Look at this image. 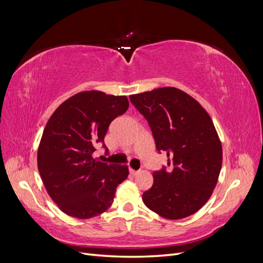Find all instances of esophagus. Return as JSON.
<instances>
[{"label":"esophagus","mask_w":263,"mask_h":263,"mask_svg":"<svg viewBox=\"0 0 263 263\" xmlns=\"http://www.w3.org/2000/svg\"><path fill=\"white\" fill-rule=\"evenodd\" d=\"M129 173L132 174V176H136V174L139 173V171L137 170H134V169H129Z\"/></svg>","instance_id":"1"}]
</instances>
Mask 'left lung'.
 Here are the masks:
<instances>
[{"label":"left lung","instance_id":"left-lung-1","mask_svg":"<svg viewBox=\"0 0 263 263\" xmlns=\"http://www.w3.org/2000/svg\"><path fill=\"white\" fill-rule=\"evenodd\" d=\"M129 100L148 122L158 153L168 156L166 166L154 171V184L142 201L164 218L190 216L209 201L221 169V144L212 118L176 87H159Z\"/></svg>","mask_w":263,"mask_h":263}]
</instances>
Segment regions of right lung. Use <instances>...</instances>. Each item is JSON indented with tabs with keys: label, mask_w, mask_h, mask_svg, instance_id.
Instances as JSON below:
<instances>
[{
	"label": "right lung",
	"mask_w": 263,
	"mask_h": 263,
	"mask_svg": "<svg viewBox=\"0 0 263 263\" xmlns=\"http://www.w3.org/2000/svg\"><path fill=\"white\" fill-rule=\"evenodd\" d=\"M126 97L85 91L68 99L47 123L38 148V170L47 192L69 216L87 219L112 205L128 177L127 165L94 160L108 126L128 109Z\"/></svg>",
	"instance_id": "obj_1"
}]
</instances>
